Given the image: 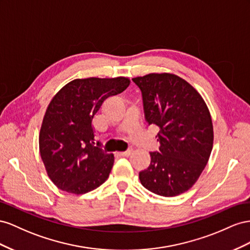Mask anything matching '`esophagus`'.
<instances>
[{
	"mask_svg": "<svg viewBox=\"0 0 250 250\" xmlns=\"http://www.w3.org/2000/svg\"><path fill=\"white\" fill-rule=\"evenodd\" d=\"M133 152V149L132 148H130V149H127V151H125V152H121L120 153V156H123V157H127V156H130L131 155V153Z\"/></svg>",
	"mask_w": 250,
	"mask_h": 250,
	"instance_id": "esophagus-1",
	"label": "esophagus"
}]
</instances>
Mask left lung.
Returning a JSON list of instances; mask_svg holds the SVG:
<instances>
[{"label":"left lung","mask_w":250,"mask_h":250,"mask_svg":"<svg viewBox=\"0 0 250 250\" xmlns=\"http://www.w3.org/2000/svg\"><path fill=\"white\" fill-rule=\"evenodd\" d=\"M141 91L146 120L160 129L158 152L139 173L141 184L154 194L174 197L200 177L212 149L213 130L203 98L181 77L151 73L132 80Z\"/></svg>","instance_id":"obj_1"}]
</instances>
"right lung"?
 <instances>
[{
    "mask_svg": "<svg viewBox=\"0 0 250 250\" xmlns=\"http://www.w3.org/2000/svg\"><path fill=\"white\" fill-rule=\"evenodd\" d=\"M129 78L74 80L49 104L40 133V152L48 176L60 189L81 195L108 179L114 156L94 146L92 121L106 98L124 92Z\"/></svg>",
    "mask_w": 250,
    "mask_h": 250,
    "instance_id": "1",
    "label": "right lung"
}]
</instances>
